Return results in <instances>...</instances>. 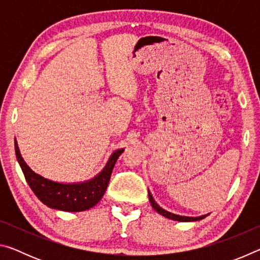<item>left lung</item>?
<instances>
[{"label":"left lung","instance_id":"obj_1","mask_svg":"<svg viewBox=\"0 0 260 260\" xmlns=\"http://www.w3.org/2000/svg\"><path fill=\"white\" fill-rule=\"evenodd\" d=\"M149 201H150L152 208L155 209L158 213L161 214V215H164V217L169 218V219L177 220V221H196V220H201V219L205 218V215H202V217H199V218H191V217H182V215H178V214L171 213V212H169V211L161 209L160 206L156 203L155 200L152 199V196H151L150 192H149Z\"/></svg>","mask_w":260,"mask_h":260}]
</instances>
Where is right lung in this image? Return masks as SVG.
I'll return each mask as SVG.
<instances>
[{
	"label": "right lung",
	"instance_id": "add662e5",
	"mask_svg": "<svg viewBox=\"0 0 260 260\" xmlns=\"http://www.w3.org/2000/svg\"><path fill=\"white\" fill-rule=\"evenodd\" d=\"M15 150L17 160L23 170L24 177L35 196L49 208L67 211V212L86 211L99 203L107 190L114 164H116L118 157L124 152V149L114 151L104 170L94 179L82 183L67 184L50 181V180L34 173L24 161L16 141Z\"/></svg>",
	"mask_w": 260,
	"mask_h": 260
}]
</instances>
